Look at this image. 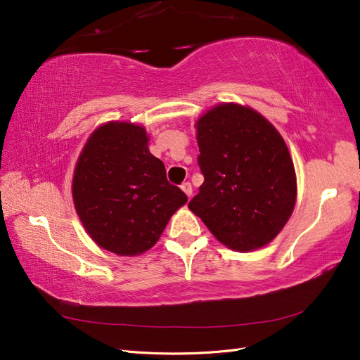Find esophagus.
Returning <instances> with one entry per match:
<instances>
[{"instance_id": "1", "label": "esophagus", "mask_w": 360, "mask_h": 360, "mask_svg": "<svg viewBox=\"0 0 360 360\" xmlns=\"http://www.w3.org/2000/svg\"><path fill=\"white\" fill-rule=\"evenodd\" d=\"M181 191L188 195V197L191 198L192 197V184L189 183V181H184L183 184H181Z\"/></svg>"}]
</instances>
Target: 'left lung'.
<instances>
[{
  "instance_id": "obj_1",
  "label": "left lung",
  "mask_w": 360,
  "mask_h": 360,
  "mask_svg": "<svg viewBox=\"0 0 360 360\" xmlns=\"http://www.w3.org/2000/svg\"><path fill=\"white\" fill-rule=\"evenodd\" d=\"M195 127L204 183L188 207L226 248L249 252L266 246L290 219L297 197L284 138L238 103L216 105Z\"/></svg>"
}]
</instances>
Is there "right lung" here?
<instances>
[{"instance_id":"add662e5","label":"right lung","mask_w":360,"mask_h":360,"mask_svg":"<svg viewBox=\"0 0 360 360\" xmlns=\"http://www.w3.org/2000/svg\"><path fill=\"white\" fill-rule=\"evenodd\" d=\"M72 195L85 231L101 248L134 257L159 240L188 197L167 180L148 150L143 126L110 122L86 141L73 174Z\"/></svg>"}]
</instances>
